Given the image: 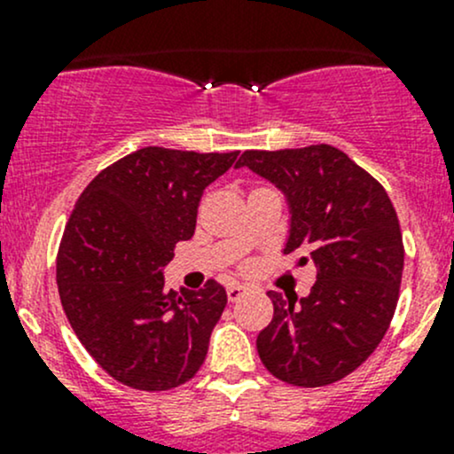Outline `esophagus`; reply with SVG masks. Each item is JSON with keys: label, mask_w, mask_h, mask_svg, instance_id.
Listing matches in <instances>:
<instances>
[{"label": "esophagus", "mask_w": 454, "mask_h": 454, "mask_svg": "<svg viewBox=\"0 0 454 454\" xmlns=\"http://www.w3.org/2000/svg\"><path fill=\"white\" fill-rule=\"evenodd\" d=\"M226 294H228V301H231V303H235V301H239L241 296L246 294V287L239 286V283H231V286L226 287Z\"/></svg>", "instance_id": "34e87169"}]
</instances>
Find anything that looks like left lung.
I'll return each mask as SVG.
<instances>
[{"label":"left lung","instance_id":"1","mask_svg":"<svg viewBox=\"0 0 454 454\" xmlns=\"http://www.w3.org/2000/svg\"><path fill=\"white\" fill-rule=\"evenodd\" d=\"M237 167L286 193V254L316 265L312 292L299 305L268 292L274 316L256 338L261 363L294 387L338 382L373 354L395 314L404 270L395 208L384 186L332 145L244 151Z\"/></svg>","mask_w":454,"mask_h":454}]
</instances>
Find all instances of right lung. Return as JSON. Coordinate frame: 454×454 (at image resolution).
I'll use <instances>...</instances> for the list:
<instances>
[{
    "instance_id": "right-lung-1",
    "label": "right lung",
    "mask_w": 454,
    "mask_h": 454,
    "mask_svg": "<svg viewBox=\"0 0 454 454\" xmlns=\"http://www.w3.org/2000/svg\"><path fill=\"white\" fill-rule=\"evenodd\" d=\"M237 155L145 146L103 168L74 204L57 254L59 296L87 354L125 387L168 391L204 364L226 290L210 278L177 296L162 270L193 237L204 189Z\"/></svg>"
}]
</instances>
